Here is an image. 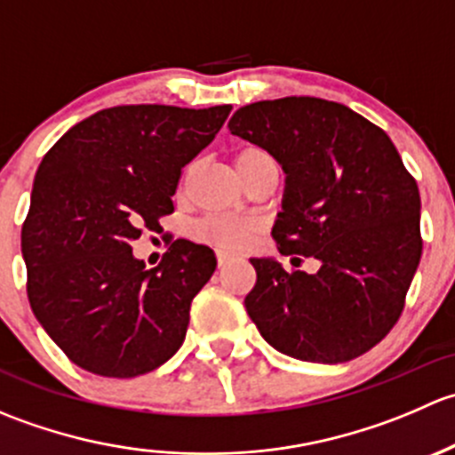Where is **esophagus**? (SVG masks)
Listing matches in <instances>:
<instances>
[{
    "label": "esophagus",
    "instance_id": "34e87169",
    "mask_svg": "<svg viewBox=\"0 0 455 455\" xmlns=\"http://www.w3.org/2000/svg\"><path fill=\"white\" fill-rule=\"evenodd\" d=\"M228 259H231V255L224 253V251H218V266H220V268H224V266L228 264Z\"/></svg>",
    "mask_w": 455,
    "mask_h": 455
}]
</instances>
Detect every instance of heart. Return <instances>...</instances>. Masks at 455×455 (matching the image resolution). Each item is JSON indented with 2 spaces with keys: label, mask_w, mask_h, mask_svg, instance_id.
Here are the masks:
<instances>
[{
  "label": "heart",
  "mask_w": 455,
  "mask_h": 455,
  "mask_svg": "<svg viewBox=\"0 0 455 455\" xmlns=\"http://www.w3.org/2000/svg\"><path fill=\"white\" fill-rule=\"evenodd\" d=\"M261 160H273L264 149L259 147H244V149L237 151L235 156V169L237 173L242 169L251 167V164L261 163ZM257 224L253 220H240V218H227V215H211V218L202 220L196 227V235L202 242H209V244L218 246V249L235 251L242 249L244 244H249L251 237L255 235Z\"/></svg>",
  "instance_id": "obj_1"
}]
</instances>
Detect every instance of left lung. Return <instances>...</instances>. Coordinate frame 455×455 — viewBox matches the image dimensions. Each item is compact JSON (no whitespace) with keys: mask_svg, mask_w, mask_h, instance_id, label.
Segmentation results:
<instances>
[{"mask_svg":"<svg viewBox=\"0 0 455 455\" xmlns=\"http://www.w3.org/2000/svg\"><path fill=\"white\" fill-rule=\"evenodd\" d=\"M286 173L273 237L315 275L251 257L244 306L261 337L310 363H346L374 347L403 313L419 268L420 196L396 147L355 109L315 96L257 100L228 121Z\"/></svg>","mask_w":455,"mask_h":455,"instance_id":"1","label":"left lung"}]
</instances>
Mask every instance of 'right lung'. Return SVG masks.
<instances>
[{"label": "right lung", "mask_w": 455, "mask_h": 455, "mask_svg": "<svg viewBox=\"0 0 455 455\" xmlns=\"http://www.w3.org/2000/svg\"><path fill=\"white\" fill-rule=\"evenodd\" d=\"M204 109L121 105L92 114L44 156L21 228L41 328L92 374L132 379L172 359L215 270L204 244L176 240L156 268L132 253L140 224L173 211L180 172L227 121Z\"/></svg>", "instance_id": "1"}]
</instances>
